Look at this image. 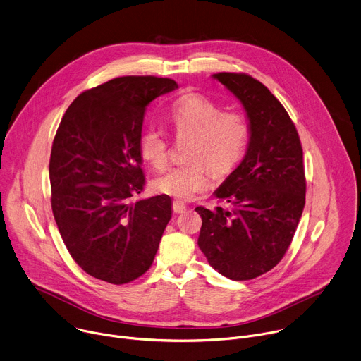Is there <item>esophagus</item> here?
<instances>
[{"label":"esophagus","instance_id":"1","mask_svg":"<svg viewBox=\"0 0 361 361\" xmlns=\"http://www.w3.org/2000/svg\"><path fill=\"white\" fill-rule=\"evenodd\" d=\"M172 209L175 213H183L186 210V204L180 200H175L173 204H172Z\"/></svg>","mask_w":361,"mask_h":361}]
</instances>
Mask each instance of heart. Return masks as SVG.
I'll list each match as a JSON object with an SVG mask.
<instances>
[{
	"mask_svg": "<svg viewBox=\"0 0 361 361\" xmlns=\"http://www.w3.org/2000/svg\"><path fill=\"white\" fill-rule=\"evenodd\" d=\"M169 123L178 139H188L185 158L188 162L171 168L158 176L152 186L157 192L190 199L209 188L212 171L228 175L243 159L249 145V123L239 112H222L221 106L199 94L180 97L169 111ZM142 158L161 171L169 159L166 135L149 125L139 137Z\"/></svg>",
	"mask_w": 361,
	"mask_h": 361,
	"instance_id": "1",
	"label": "heart"
}]
</instances>
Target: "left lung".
<instances>
[{
  "label": "left lung",
  "mask_w": 361,
  "mask_h": 361,
  "mask_svg": "<svg viewBox=\"0 0 361 361\" xmlns=\"http://www.w3.org/2000/svg\"><path fill=\"white\" fill-rule=\"evenodd\" d=\"M212 77L243 105L250 137L240 165L214 190L229 209H195L197 245L214 270L250 280L271 270L292 243L306 199L303 149L289 114L262 82L235 72Z\"/></svg>",
  "instance_id": "obj_1"
}]
</instances>
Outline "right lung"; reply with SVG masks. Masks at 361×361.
Returning <instances> with one entry per match:
<instances>
[{
	"mask_svg": "<svg viewBox=\"0 0 361 361\" xmlns=\"http://www.w3.org/2000/svg\"><path fill=\"white\" fill-rule=\"evenodd\" d=\"M176 88L169 78L119 77L82 92L58 126L49 159L52 213L69 255L95 279L129 283L158 252L171 197H130L145 185L139 137L147 106Z\"/></svg>",
	"mask_w": 361,
	"mask_h": 361,
	"instance_id": "obj_1",
	"label": "right lung"
}]
</instances>
